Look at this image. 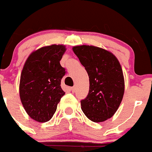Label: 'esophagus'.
Returning <instances> with one entry per match:
<instances>
[{"mask_svg":"<svg viewBox=\"0 0 152 152\" xmlns=\"http://www.w3.org/2000/svg\"><path fill=\"white\" fill-rule=\"evenodd\" d=\"M70 90H72V92H75L76 91V86H72V87L70 88Z\"/></svg>","mask_w":152,"mask_h":152,"instance_id":"obj_1","label":"esophagus"}]
</instances>
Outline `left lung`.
I'll list each match as a JSON object with an SVG mask.
<instances>
[{"label": "left lung", "mask_w": 152, "mask_h": 152, "mask_svg": "<svg viewBox=\"0 0 152 152\" xmlns=\"http://www.w3.org/2000/svg\"><path fill=\"white\" fill-rule=\"evenodd\" d=\"M89 76L90 90L81 100L85 115L103 122L115 113L123 99L124 80L119 61L111 52L91 45L72 48Z\"/></svg>", "instance_id": "1"}]
</instances>
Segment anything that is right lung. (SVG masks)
<instances>
[{"label":"right lung","instance_id":"obj_1","mask_svg":"<svg viewBox=\"0 0 152 152\" xmlns=\"http://www.w3.org/2000/svg\"><path fill=\"white\" fill-rule=\"evenodd\" d=\"M65 52L62 45L42 47L29 56L23 67L20 98L27 113L38 122L52 118L65 94L61 80L66 72L59 62Z\"/></svg>","mask_w":152,"mask_h":152}]
</instances>
